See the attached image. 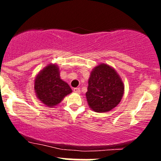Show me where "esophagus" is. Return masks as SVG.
I'll use <instances>...</instances> for the list:
<instances>
[{
  "label": "esophagus",
  "instance_id": "34e87169",
  "mask_svg": "<svg viewBox=\"0 0 161 161\" xmlns=\"http://www.w3.org/2000/svg\"><path fill=\"white\" fill-rule=\"evenodd\" d=\"M73 91L76 93H80V89L79 88H74L73 89Z\"/></svg>",
  "mask_w": 161,
  "mask_h": 161
}]
</instances>
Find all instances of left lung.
I'll return each instance as SVG.
<instances>
[{
  "instance_id": "left-lung-1",
  "label": "left lung",
  "mask_w": 161,
  "mask_h": 161,
  "mask_svg": "<svg viewBox=\"0 0 161 161\" xmlns=\"http://www.w3.org/2000/svg\"><path fill=\"white\" fill-rule=\"evenodd\" d=\"M86 96L90 108L97 113L111 111L122 99L125 86L114 68L100 64L91 71Z\"/></svg>"
}]
</instances>
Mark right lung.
I'll list each match as a JSON object with an SVG mask.
<instances>
[{
  "mask_svg": "<svg viewBox=\"0 0 161 161\" xmlns=\"http://www.w3.org/2000/svg\"><path fill=\"white\" fill-rule=\"evenodd\" d=\"M34 90L37 98L49 108L57 106L72 90L60 77L59 68L49 64L38 73L34 81Z\"/></svg>",
  "mask_w": 161,
  "mask_h": 161,
  "instance_id": "add662e5",
  "label": "right lung"
}]
</instances>
